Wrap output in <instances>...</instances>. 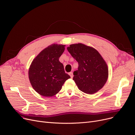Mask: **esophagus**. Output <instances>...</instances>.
<instances>
[{"label": "esophagus", "mask_w": 135, "mask_h": 135, "mask_svg": "<svg viewBox=\"0 0 135 135\" xmlns=\"http://www.w3.org/2000/svg\"><path fill=\"white\" fill-rule=\"evenodd\" d=\"M69 75H70V76H71V78H73V73H72V72H69Z\"/></svg>", "instance_id": "1"}]
</instances>
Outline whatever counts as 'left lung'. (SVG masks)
<instances>
[{
    "instance_id": "1",
    "label": "left lung",
    "mask_w": 135,
    "mask_h": 135,
    "mask_svg": "<svg viewBox=\"0 0 135 135\" xmlns=\"http://www.w3.org/2000/svg\"><path fill=\"white\" fill-rule=\"evenodd\" d=\"M67 50L78 63L73 79L79 89L89 94L101 89L108 78V68L100 54L82 44L71 45Z\"/></svg>"
}]
</instances>
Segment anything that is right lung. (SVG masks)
<instances>
[{"label":"right lung","mask_w":135,"mask_h":135,"mask_svg":"<svg viewBox=\"0 0 135 135\" xmlns=\"http://www.w3.org/2000/svg\"><path fill=\"white\" fill-rule=\"evenodd\" d=\"M65 45L53 44L42 50L31 63L28 77L32 86L40 95L50 97L59 92L66 80L71 78L65 73L59 58Z\"/></svg>","instance_id":"add662e5"}]
</instances>
